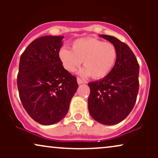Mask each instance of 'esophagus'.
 Instances as JSON below:
<instances>
[{
	"label": "esophagus",
	"mask_w": 158,
	"mask_h": 158,
	"mask_svg": "<svg viewBox=\"0 0 158 158\" xmlns=\"http://www.w3.org/2000/svg\"><path fill=\"white\" fill-rule=\"evenodd\" d=\"M77 82L78 84H82V83H85V81L83 80V79H81V78H77Z\"/></svg>",
	"instance_id": "esophagus-1"
}]
</instances>
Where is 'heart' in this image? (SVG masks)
Returning <instances> with one entry per match:
<instances>
[{
    "instance_id": "heart-1",
    "label": "heart",
    "mask_w": 158,
    "mask_h": 158,
    "mask_svg": "<svg viewBox=\"0 0 158 158\" xmlns=\"http://www.w3.org/2000/svg\"><path fill=\"white\" fill-rule=\"evenodd\" d=\"M59 56L68 71L74 72L83 61L85 68L81 70V75L101 79L113 69L117 59V50L111 42L82 38L72 43L71 50L61 48Z\"/></svg>"
}]
</instances>
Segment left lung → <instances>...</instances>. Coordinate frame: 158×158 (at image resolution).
Listing matches in <instances>:
<instances>
[{"label": "left lung", "mask_w": 158, "mask_h": 158, "mask_svg": "<svg viewBox=\"0 0 158 158\" xmlns=\"http://www.w3.org/2000/svg\"><path fill=\"white\" fill-rule=\"evenodd\" d=\"M99 36L115 45L117 59L108 75L88 83V110L96 121L110 126L126 119L135 106L139 90V66L126 43L114 36Z\"/></svg>", "instance_id": "8db88e82"}]
</instances>
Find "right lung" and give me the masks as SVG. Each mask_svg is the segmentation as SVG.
I'll use <instances>...</instances> for the list:
<instances>
[{
  "label": "right lung",
  "instance_id": "obj_1",
  "mask_svg": "<svg viewBox=\"0 0 158 158\" xmlns=\"http://www.w3.org/2000/svg\"><path fill=\"white\" fill-rule=\"evenodd\" d=\"M63 36L34 40L21 54L17 77L19 97L32 119L52 125L66 115L77 91V77L65 70L59 59Z\"/></svg>",
  "mask_w": 158,
  "mask_h": 158
}]
</instances>
